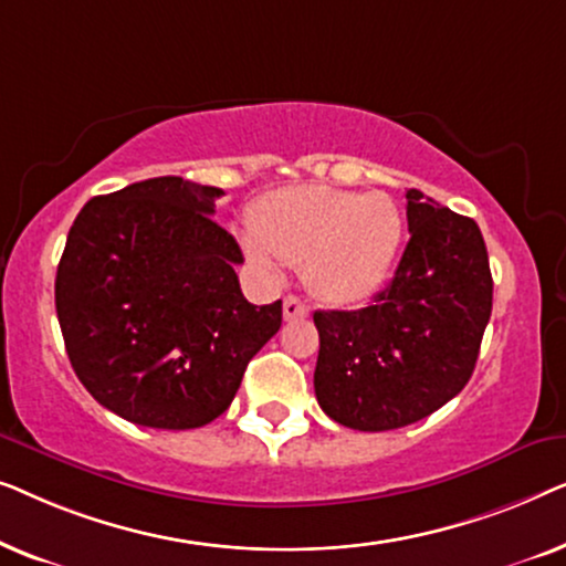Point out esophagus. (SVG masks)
<instances>
[{"mask_svg": "<svg viewBox=\"0 0 566 566\" xmlns=\"http://www.w3.org/2000/svg\"><path fill=\"white\" fill-rule=\"evenodd\" d=\"M283 316L289 322L304 319V316H308V308H306V304L298 296H285V301H283Z\"/></svg>", "mask_w": 566, "mask_h": 566, "instance_id": "obj_1", "label": "esophagus"}]
</instances>
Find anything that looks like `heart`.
Masks as SVG:
<instances>
[{"label": "heart", "instance_id": "heart-1", "mask_svg": "<svg viewBox=\"0 0 566 566\" xmlns=\"http://www.w3.org/2000/svg\"><path fill=\"white\" fill-rule=\"evenodd\" d=\"M250 254L260 268L301 265L308 291L355 306L381 289L401 244V216L386 192L293 185L260 198L250 216Z\"/></svg>", "mask_w": 566, "mask_h": 566}]
</instances>
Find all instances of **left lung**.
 Returning a JSON list of instances; mask_svg holds the SVG:
<instances>
[{"label":"left lung","instance_id":"left-lung-1","mask_svg":"<svg viewBox=\"0 0 566 566\" xmlns=\"http://www.w3.org/2000/svg\"><path fill=\"white\" fill-rule=\"evenodd\" d=\"M409 242L391 283L358 312H314V391L332 420L397 430L451 401L474 374L492 314L476 221L407 190Z\"/></svg>","mask_w":566,"mask_h":566}]
</instances>
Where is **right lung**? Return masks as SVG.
Here are the masks:
<instances>
[{
    "mask_svg": "<svg viewBox=\"0 0 566 566\" xmlns=\"http://www.w3.org/2000/svg\"><path fill=\"white\" fill-rule=\"evenodd\" d=\"M223 190L154 177L92 198L69 229L56 314L72 368L123 420L203 428L223 415L283 304L239 289L237 239L216 223Z\"/></svg>",
    "mask_w": 566,
    "mask_h": 566,
    "instance_id": "obj_1",
    "label": "right lung"
}]
</instances>
